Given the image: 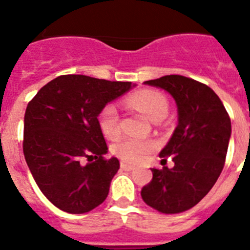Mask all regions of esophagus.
<instances>
[{
    "mask_svg": "<svg viewBox=\"0 0 250 250\" xmlns=\"http://www.w3.org/2000/svg\"><path fill=\"white\" fill-rule=\"evenodd\" d=\"M121 167H122V170H125V171H132L133 168H135V166H133V165L125 164V162H122Z\"/></svg>",
    "mask_w": 250,
    "mask_h": 250,
    "instance_id": "1",
    "label": "esophagus"
}]
</instances>
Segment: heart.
Listing matches in <instances>:
<instances>
[{
    "mask_svg": "<svg viewBox=\"0 0 250 250\" xmlns=\"http://www.w3.org/2000/svg\"><path fill=\"white\" fill-rule=\"evenodd\" d=\"M127 104L135 109L140 110L152 121L162 119L168 110V102L164 94L158 90H139L127 98ZM98 125L106 137L115 139L121 132L119 115L115 105L107 104L98 115ZM156 141L150 139L123 136L113 145L114 153L125 162L137 164L146 160L152 153L156 152Z\"/></svg>",
    "mask_w": 250,
    "mask_h": 250,
    "instance_id": "heart-1",
    "label": "heart"
}]
</instances>
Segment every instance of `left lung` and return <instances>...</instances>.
I'll return each instance as SVG.
<instances>
[{
  "label": "left lung",
  "instance_id": "8db88e82",
  "mask_svg": "<svg viewBox=\"0 0 250 250\" xmlns=\"http://www.w3.org/2000/svg\"><path fill=\"white\" fill-rule=\"evenodd\" d=\"M167 90L178 106L179 123L160 153L161 164L171 158V169L152 168L153 179L141 197L164 214H178L197 205L213 188L225 166L231 119L210 86L182 75L145 82Z\"/></svg>",
  "mask_w": 250,
  "mask_h": 250
}]
</instances>
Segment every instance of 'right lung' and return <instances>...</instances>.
<instances>
[{"mask_svg": "<svg viewBox=\"0 0 250 250\" xmlns=\"http://www.w3.org/2000/svg\"><path fill=\"white\" fill-rule=\"evenodd\" d=\"M131 82L61 75L41 88L24 114L23 153L35 182L58 209L88 213L105 201L117 158H105L98 114Z\"/></svg>", "mask_w": 250, "mask_h": 250, "instance_id": "1", "label": "right lung"}]
</instances>
